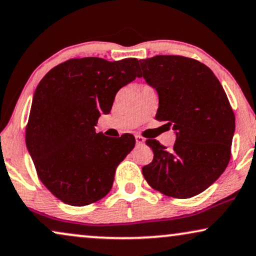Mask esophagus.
<instances>
[{
  "instance_id": "esophagus-1",
  "label": "esophagus",
  "mask_w": 256,
  "mask_h": 256,
  "mask_svg": "<svg viewBox=\"0 0 256 256\" xmlns=\"http://www.w3.org/2000/svg\"><path fill=\"white\" fill-rule=\"evenodd\" d=\"M135 138H136V143H138V144H143V143L146 142L144 138H142L141 135H136Z\"/></svg>"
}]
</instances>
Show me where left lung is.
I'll return each instance as SVG.
<instances>
[{"label": "left lung", "mask_w": 256, "mask_h": 256, "mask_svg": "<svg viewBox=\"0 0 256 256\" xmlns=\"http://www.w3.org/2000/svg\"><path fill=\"white\" fill-rule=\"evenodd\" d=\"M141 76L158 94L156 120L176 132L171 149L156 140L146 143L152 162L142 168L148 184L174 198H191L218 180L230 158L236 116L211 70L183 56L140 60Z\"/></svg>", "instance_id": "obj_1"}]
</instances>
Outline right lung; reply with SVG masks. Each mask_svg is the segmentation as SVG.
<instances>
[{"label": "right lung", "instance_id": "obj_1", "mask_svg": "<svg viewBox=\"0 0 256 256\" xmlns=\"http://www.w3.org/2000/svg\"><path fill=\"white\" fill-rule=\"evenodd\" d=\"M138 60L98 57L68 59L50 70L34 90L26 130L37 174L65 204L85 206L113 186L116 166L135 146L124 134L112 140L96 132L118 90L140 78Z\"/></svg>", "mask_w": 256, "mask_h": 256}]
</instances>
